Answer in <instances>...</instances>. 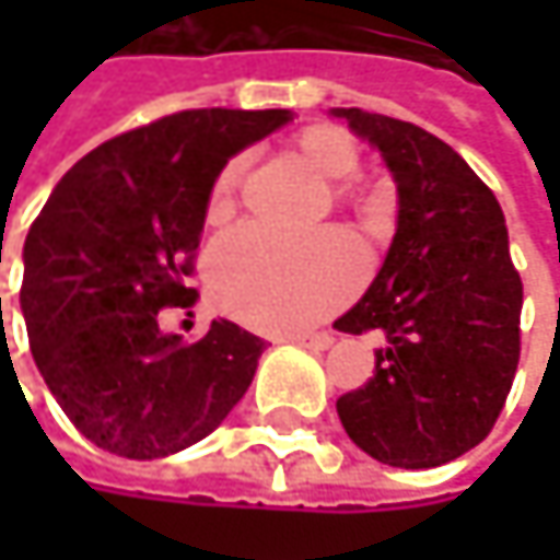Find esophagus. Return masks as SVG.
<instances>
[{
	"label": "esophagus",
	"instance_id": "34e87169",
	"mask_svg": "<svg viewBox=\"0 0 560 560\" xmlns=\"http://www.w3.org/2000/svg\"><path fill=\"white\" fill-rule=\"evenodd\" d=\"M284 340H291V343H298V347H311V350H327V347H334V334H291V337H284Z\"/></svg>",
	"mask_w": 560,
	"mask_h": 560
}]
</instances>
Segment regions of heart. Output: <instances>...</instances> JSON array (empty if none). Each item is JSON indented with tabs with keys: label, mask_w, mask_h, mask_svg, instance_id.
<instances>
[{
	"label": "heart",
	"mask_w": 560,
	"mask_h": 560,
	"mask_svg": "<svg viewBox=\"0 0 560 560\" xmlns=\"http://www.w3.org/2000/svg\"><path fill=\"white\" fill-rule=\"evenodd\" d=\"M288 152L330 187L334 207L363 213L366 197L350 177L360 171V149L337 126H307L291 136ZM243 162L230 159L217 171L207 194V220H226L236 207ZM360 253L340 233H320L314 240H284L259 226H240L217 240L210 253V291L217 304L269 334L304 330L340 304L360 284Z\"/></svg>",
	"instance_id": "b5f03b06"
}]
</instances>
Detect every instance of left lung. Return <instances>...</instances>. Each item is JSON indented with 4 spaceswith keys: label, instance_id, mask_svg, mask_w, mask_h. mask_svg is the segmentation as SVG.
<instances>
[{
    "label": "left lung",
    "instance_id": "8db88e82",
    "mask_svg": "<svg viewBox=\"0 0 560 560\" xmlns=\"http://www.w3.org/2000/svg\"><path fill=\"white\" fill-rule=\"evenodd\" d=\"M370 139L398 184V230L373 288L334 327L380 330L376 373L337 398L370 457L441 467L497 424L518 366L522 279L497 194L438 136L363 109H334Z\"/></svg>",
    "mask_w": 560,
    "mask_h": 560
}]
</instances>
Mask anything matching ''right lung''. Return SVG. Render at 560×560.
Wrapping results in <instances>:
<instances>
[{
  "instance_id": "add662e5",
  "label": "right lung",
  "mask_w": 560,
  "mask_h": 560,
  "mask_svg": "<svg viewBox=\"0 0 560 560\" xmlns=\"http://www.w3.org/2000/svg\"><path fill=\"white\" fill-rule=\"evenodd\" d=\"M288 109H180L129 129L60 177L25 240L22 311L35 363L96 447L155 460L207 438L246 395L266 343L213 320L180 343L165 307H190L217 171Z\"/></svg>"
}]
</instances>
